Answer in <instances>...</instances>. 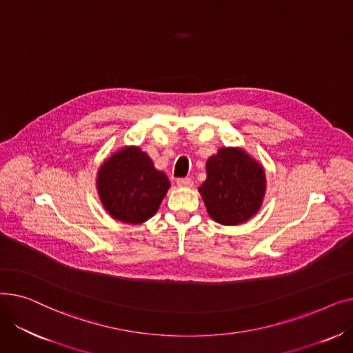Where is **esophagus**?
<instances>
[{
  "label": "esophagus",
  "mask_w": 353,
  "mask_h": 353,
  "mask_svg": "<svg viewBox=\"0 0 353 353\" xmlns=\"http://www.w3.org/2000/svg\"><path fill=\"white\" fill-rule=\"evenodd\" d=\"M177 186L184 188V189H192L193 188V180L186 177V179H177Z\"/></svg>",
  "instance_id": "esophagus-1"
}]
</instances>
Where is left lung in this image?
Instances as JSON below:
<instances>
[{
	"label": "left lung",
	"instance_id": "obj_1",
	"mask_svg": "<svg viewBox=\"0 0 353 353\" xmlns=\"http://www.w3.org/2000/svg\"><path fill=\"white\" fill-rule=\"evenodd\" d=\"M199 188L209 216L223 226L246 223L263 205L265 167L242 147H221L206 161Z\"/></svg>",
	"mask_w": 353,
	"mask_h": 353
}]
</instances>
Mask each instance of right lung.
Here are the masks:
<instances>
[{"mask_svg": "<svg viewBox=\"0 0 353 353\" xmlns=\"http://www.w3.org/2000/svg\"><path fill=\"white\" fill-rule=\"evenodd\" d=\"M96 188L111 217L141 225L157 213L170 181L139 145H123L99 167Z\"/></svg>", "mask_w": 353, "mask_h": 353, "instance_id": "right-lung-1", "label": "right lung"}]
</instances>
